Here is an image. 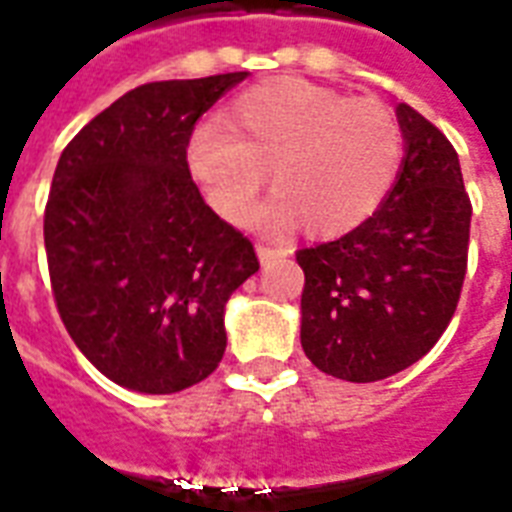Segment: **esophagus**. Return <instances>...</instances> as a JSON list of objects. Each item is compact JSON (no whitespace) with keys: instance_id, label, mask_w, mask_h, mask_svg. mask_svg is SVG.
I'll return each mask as SVG.
<instances>
[{"instance_id":"1","label":"esophagus","mask_w":512,"mask_h":512,"mask_svg":"<svg viewBox=\"0 0 512 512\" xmlns=\"http://www.w3.org/2000/svg\"><path fill=\"white\" fill-rule=\"evenodd\" d=\"M256 253H259L261 264H270V261L288 256L286 248H272V245H264V242H261V245H256Z\"/></svg>"}]
</instances>
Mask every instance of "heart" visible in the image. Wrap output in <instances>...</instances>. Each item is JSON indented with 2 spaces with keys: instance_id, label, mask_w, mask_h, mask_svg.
Returning <instances> with one entry per match:
<instances>
[{
  "instance_id": "b5f03b06",
  "label": "heart",
  "mask_w": 512,
  "mask_h": 512,
  "mask_svg": "<svg viewBox=\"0 0 512 512\" xmlns=\"http://www.w3.org/2000/svg\"><path fill=\"white\" fill-rule=\"evenodd\" d=\"M224 123L199 124L186 169L215 213L242 224L267 180L278 191L253 224L283 232L302 221L332 237L367 221L394 188L405 132L372 96H345L305 78H272L226 105Z\"/></svg>"
}]
</instances>
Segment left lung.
I'll list each match as a JSON object with an SVG mask.
<instances>
[{"mask_svg": "<svg viewBox=\"0 0 512 512\" xmlns=\"http://www.w3.org/2000/svg\"><path fill=\"white\" fill-rule=\"evenodd\" d=\"M405 159L383 205L340 240L297 251L302 348L326 375L372 383L443 337L467 272L472 205L459 156L432 121L397 105Z\"/></svg>", "mask_w": 512, "mask_h": 512, "instance_id": "1", "label": "left lung"}]
</instances>
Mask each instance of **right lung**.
Segmentation results:
<instances>
[{
  "mask_svg": "<svg viewBox=\"0 0 512 512\" xmlns=\"http://www.w3.org/2000/svg\"><path fill=\"white\" fill-rule=\"evenodd\" d=\"M245 78L132 88L91 118L56 164L42 226L53 299L80 353L118 386L175 394L224 356L226 299L259 259L202 199L186 142Z\"/></svg>",
  "mask_w": 512,
  "mask_h": 512,
  "instance_id": "right-lung-1",
  "label": "right lung"
}]
</instances>
